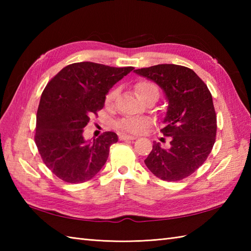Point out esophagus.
<instances>
[{
	"label": "esophagus",
	"mask_w": 251,
	"mask_h": 251,
	"mask_svg": "<svg viewBox=\"0 0 251 251\" xmlns=\"http://www.w3.org/2000/svg\"><path fill=\"white\" fill-rule=\"evenodd\" d=\"M120 139L121 140H135L137 139V137L135 136H129V135H120Z\"/></svg>",
	"instance_id": "34e87169"
}]
</instances>
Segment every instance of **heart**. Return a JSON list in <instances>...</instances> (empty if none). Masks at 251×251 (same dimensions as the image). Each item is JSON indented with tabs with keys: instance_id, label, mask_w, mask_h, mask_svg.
I'll use <instances>...</instances> for the list:
<instances>
[{
	"instance_id": "1",
	"label": "heart",
	"mask_w": 251,
	"mask_h": 251,
	"mask_svg": "<svg viewBox=\"0 0 251 251\" xmlns=\"http://www.w3.org/2000/svg\"><path fill=\"white\" fill-rule=\"evenodd\" d=\"M138 95L141 99L148 97V96L157 94L159 95V88L157 85L150 79H141L135 85ZM117 97V89H112L106 94L104 99V104L106 108H113L115 103V99ZM151 125V121L146 117H135L127 116L117 122V128L123 131L130 132V134H141L145 131L149 126Z\"/></svg>"
}]
</instances>
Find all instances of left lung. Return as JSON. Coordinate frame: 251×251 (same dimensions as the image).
Returning a JSON list of instances; mask_svg holds the SVG:
<instances>
[{
  "instance_id": "8db88e82",
  "label": "left lung",
  "mask_w": 251,
  "mask_h": 251,
  "mask_svg": "<svg viewBox=\"0 0 251 251\" xmlns=\"http://www.w3.org/2000/svg\"><path fill=\"white\" fill-rule=\"evenodd\" d=\"M155 82L168 101L162 134L170 137V148L153 142L145 163L157 178L180 181L199 169L216 141L217 116L207 85L191 69L178 65H157L135 70Z\"/></svg>"
}]
</instances>
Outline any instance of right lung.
I'll list each match as a JSON object with an SVG mask.
<instances>
[{"label": "right lung", "mask_w": 251, "mask_h": 251, "mask_svg": "<svg viewBox=\"0 0 251 251\" xmlns=\"http://www.w3.org/2000/svg\"><path fill=\"white\" fill-rule=\"evenodd\" d=\"M134 70L84 61L69 65L47 83L36 114L35 145L58 178L83 183L103 167L117 135L105 131L93 141L83 137L90 116L103 108L105 95Z\"/></svg>", "instance_id": "right-lung-1"}]
</instances>
